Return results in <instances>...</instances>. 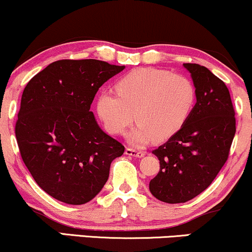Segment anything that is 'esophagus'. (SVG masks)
Instances as JSON below:
<instances>
[{
    "label": "esophagus",
    "instance_id": "esophagus-1",
    "mask_svg": "<svg viewBox=\"0 0 252 252\" xmlns=\"http://www.w3.org/2000/svg\"><path fill=\"white\" fill-rule=\"evenodd\" d=\"M126 154L129 156H134V157H138V158H141V157H143L145 155V151H138L136 149H131V148H126Z\"/></svg>",
    "mask_w": 252,
    "mask_h": 252
}]
</instances>
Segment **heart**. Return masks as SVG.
Returning <instances> with one entry per match:
<instances>
[{
    "label": "heart",
    "mask_w": 252,
    "mask_h": 252,
    "mask_svg": "<svg viewBox=\"0 0 252 252\" xmlns=\"http://www.w3.org/2000/svg\"><path fill=\"white\" fill-rule=\"evenodd\" d=\"M116 94L102 93L97 113L108 131L122 135L135 121L131 143L164 141L175 135L191 114L197 92L189 77L155 68H138L117 82Z\"/></svg>",
    "instance_id": "heart-1"
}]
</instances>
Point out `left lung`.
<instances>
[{
  "instance_id": "obj_1",
  "label": "left lung",
  "mask_w": 252,
  "mask_h": 252,
  "mask_svg": "<svg viewBox=\"0 0 252 252\" xmlns=\"http://www.w3.org/2000/svg\"><path fill=\"white\" fill-rule=\"evenodd\" d=\"M191 74L197 102L184 126L153 150L159 171L149 183L159 201L186 203L213 183L229 157L236 118L225 83L205 66L183 64Z\"/></svg>"
}]
</instances>
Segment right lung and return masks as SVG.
<instances>
[{
  "label": "right lung",
  "instance_id": "right-lung-1",
  "mask_svg": "<svg viewBox=\"0 0 252 252\" xmlns=\"http://www.w3.org/2000/svg\"><path fill=\"white\" fill-rule=\"evenodd\" d=\"M126 68L98 60L50 63L24 88L15 135L21 157L48 195L80 205L108 181L124 145L105 134L90 105L103 83Z\"/></svg>",
  "mask_w": 252,
  "mask_h": 252
}]
</instances>
